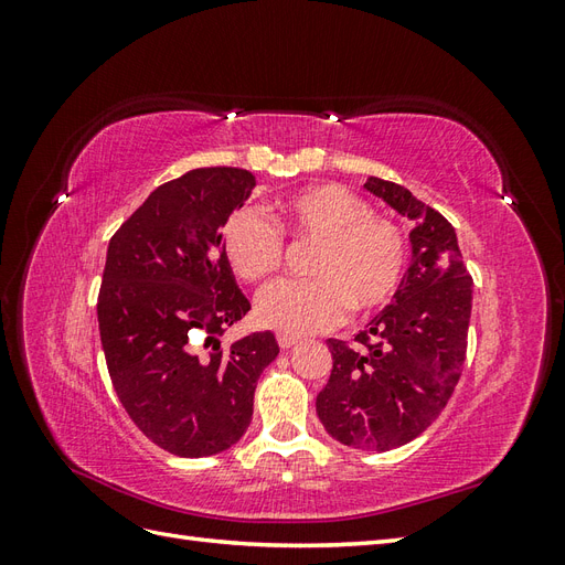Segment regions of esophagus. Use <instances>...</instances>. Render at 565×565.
Here are the masks:
<instances>
[{
	"instance_id": "34e87169",
	"label": "esophagus",
	"mask_w": 565,
	"mask_h": 565,
	"mask_svg": "<svg viewBox=\"0 0 565 565\" xmlns=\"http://www.w3.org/2000/svg\"><path fill=\"white\" fill-rule=\"evenodd\" d=\"M297 337H289V334H278V344H280V349H292L295 344H297Z\"/></svg>"
}]
</instances>
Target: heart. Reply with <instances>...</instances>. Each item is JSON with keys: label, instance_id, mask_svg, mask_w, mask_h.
Returning <instances> with one entry per match:
<instances>
[{"label": "heart", "instance_id": "obj_1", "mask_svg": "<svg viewBox=\"0 0 565 565\" xmlns=\"http://www.w3.org/2000/svg\"><path fill=\"white\" fill-rule=\"evenodd\" d=\"M285 228L318 243L309 280H278L256 299V322L280 334L301 337L330 330L358 313L380 311L396 297L405 276V237L388 218L337 183H320L278 204ZM221 249L237 278L259 282L278 268L282 237L254 210H237L221 231Z\"/></svg>", "mask_w": 565, "mask_h": 565}]
</instances>
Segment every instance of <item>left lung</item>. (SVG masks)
<instances>
[{
    "instance_id": "8db88e82",
    "label": "left lung",
    "mask_w": 565,
    "mask_h": 565,
    "mask_svg": "<svg viewBox=\"0 0 565 565\" xmlns=\"http://www.w3.org/2000/svg\"><path fill=\"white\" fill-rule=\"evenodd\" d=\"M365 191L413 221L415 262L393 301L355 334L358 347L328 339L332 374L316 413L334 440L386 452L417 438L450 401L465 365L473 282L446 216L377 177Z\"/></svg>"
}]
</instances>
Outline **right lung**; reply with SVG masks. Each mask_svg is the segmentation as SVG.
Here are the masks:
<instances>
[{
  "mask_svg": "<svg viewBox=\"0 0 565 565\" xmlns=\"http://www.w3.org/2000/svg\"><path fill=\"white\" fill-rule=\"evenodd\" d=\"M254 185L247 169H193L156 188L108 245L96 311L110 380L134 424L179 457L245 436L256 382L280 351L273 332L218 341L249 311L221 228Z\"/></svg>",
  "mask_w": 565,
  "mask_h": 565,
  "instance_id": "right-lung-1",
  "label": "right lung"
}]
</instances>
